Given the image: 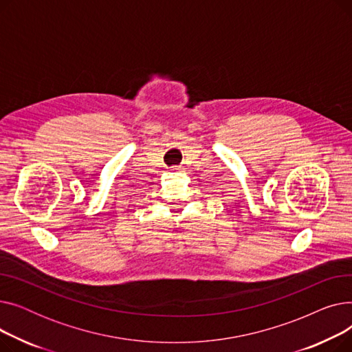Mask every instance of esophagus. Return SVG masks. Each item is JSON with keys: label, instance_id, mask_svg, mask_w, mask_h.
<instances>
[{"label": "esophagus", "instance_id": "34e87169", "mask_svg": "<svg viewBox=\"0 0 352 352\" xmlns=\"http://www.w3.org/2000/svg\"><path fill=\"white\" fill-rule=\"evenodd\" d=\"M170 173H173V174L179 173V166H170Z\"/></svg>", "mask_w": 352, "mask_h": 352}]
</instances>
